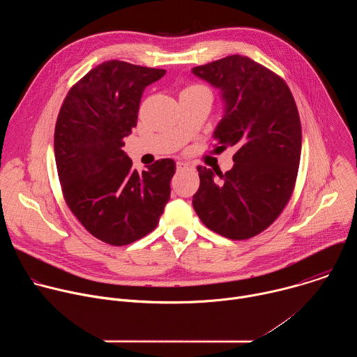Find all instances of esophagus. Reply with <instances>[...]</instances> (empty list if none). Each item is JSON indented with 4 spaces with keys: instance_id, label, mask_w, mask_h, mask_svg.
Wrapping results in <instances>:
<instances>
[{
    "instance_id": "esophagus-1",
    "label": "esophagus",
    "mask_w": 357,
    "mask_h": 357,
    "mask_svg": "<svg viewBox=\"0 0 357 357\" xmlns=\"http://www.w3.org/2000/svg\"><path fill=\"white\" fill-rule=\"evenodd\" d=\"M188 168H189V165L186 162H183V161L176 162V169L178 171H183V169H188Z\"/></svg>"
}]
</instances>
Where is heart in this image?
<instances>
[{"instance_id": "1", "label": "heart", "mask_w": 357, "mask_h": 357, "mask_svg": "<svg viewBox=\"0 0 357 357\" xmlns=\"http://www.w3.org/2000/svg\"><path fill=\"white\" fill-rule=\"evenodd\" d=\"M196 91H209L205 86H202V84H196V83H190V84H188L183 90H182V93H196ZM181 93V94H182Z\"/></svg>"}]
</instances>
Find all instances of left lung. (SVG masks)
I'll use <instances>...</instances> for the list:
<instances>
[{"instance_id": "1", "label": "left lung", "mask_w": 357, "mask_h": 357, "mask_svg": "<svg viewBox=\"0 0 357 357\" xmlns=\"http://www.w3.org/2000/svg\"><path fill=\"white\" fill-rule=\"evenodd\" d=\"M192 72L223 91L226 110L213 146L237 148L226 174L197 167L193 209L212 231L251 238L274 223L295 188L302 131L294 96L281 76L241 55Z\"/></svg>"}]
</instances>
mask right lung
Segmentation results:
<instances>
[{"instance_id": "add662e5", "label": "right lung", "mask_w": 357, "mask_h": 357, "mask_svg": "<svg viewBox=\"0 0 357 357\" xmlns=\"http://www.w3.org/2000/svg\"><path fill=\"white\" fill-rule=\"evenodd\" d=\"M165 69L107 61L68 91L55 126V160L68 208L96 238L127 245L154 230L171 195L175 161L141 174L124 152L144 89Z\"/></svg>"}]
</instances>
